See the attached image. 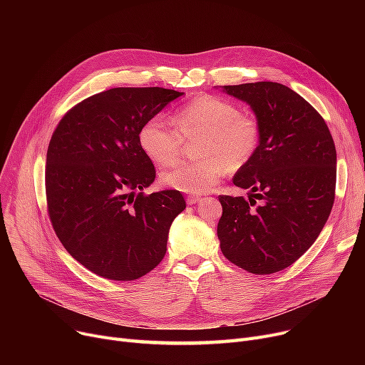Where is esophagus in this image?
I'll return each instance as SVG.
<instances>
[{
	"label": "esophagus",
	"instance_id": "34e87169",
	"mask_svg": "<svg viewBox=\"0 0 365 365\" xmlns=\"http://www.w3.org/2000/svg\"><path fill=\"white\" fill-rule=\"evenodd\" d=\"M200 200H201V197H198V195H187V197H186V202H187L189 205L197 204Z\"/></svg>",
	"mask_w": 365,
	"mask_h": 365
}]
</instances>
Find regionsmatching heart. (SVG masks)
I'll list each match as a JSON object with an SVG mask.
<instances>
[{"label":"heart","instance_id":"heart-1","mask_svg":"<svg viewBox=\"0 0 365 365\" xmlns=\"http://www.w3.org/2000/svg\"><path fill=\"white\" fill-rule=\"evenodd\" d=\"M176 128L152 117L139 131V145L157 165L179 161L185 143H195L192 163H183L161 175V183L186 194H204L217 186L226 171L252 163L259 149L260 127L255 117L229 101L202 94L175 113Z\"/></svg>","mask_w":365,"mask_h":365}]
</instances>
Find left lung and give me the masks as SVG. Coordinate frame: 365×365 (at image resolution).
I'll return each instance as SVG.
<instances>
[{
	"mask_svg": "<svg viewBox=\"0 0 365 365\" xmlns=\"http://www.w3.org/2000/svg\"><path fill=\"white\" fill-rule=\"evenodd\" d=\"M223 91L252 106L260 142L252 163L232 179L252 197L219 195L220 248L247 272L275 274L308 250L331 213L334 142L317 109L279 83L225 86Z\"/></svg>",
	"mask_w": 365,
	"mask_h": 365,
	"instance_id": "left-lung-1",
	"label": "left lung"
}]
</instances>
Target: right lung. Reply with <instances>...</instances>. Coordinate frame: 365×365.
<instances>
[{
    "label": "right lung",
    "mask_w": 365,
    "mask_h": 365,
    "mask_svg": "<svg viewBox=\"0 0 365 365\" xmlns=\"http://www.w3.org/2000/svg\"><path fill=\"white\" fill-rule=\"evenodd\" d=\"M182 93L117 87L71 108L47 149V212L66 252L106 279L133 281L167 252L171 222L186 202L179 190L142 192L155 167L139 145L145 121Z\"/></svg>",
    "instance_id": "1"
}]
</instances>
